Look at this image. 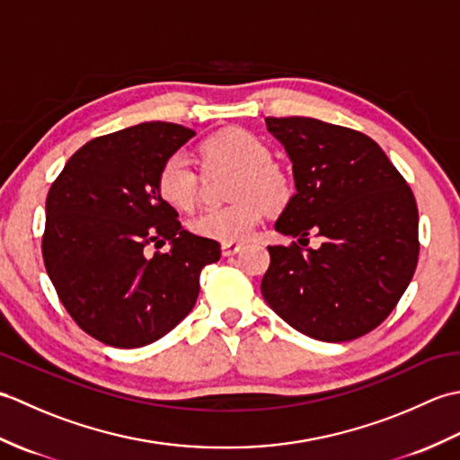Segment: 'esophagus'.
<instances>
[{"mask_svg": "<svg viewBox=\"0 0 460 460\" xmlns=\"http://www.w3.org/2000/svg\"><path fill=\"white\" fill-rule=\"evenodd\" d=\"M243 249L241 243H233V241H225L221 245V251H223V257H233L237 255V252Z\"/></svg>", "mask_w": 460, "mask_h": 460, "instance_id": "1", "label": "esophagus"}]
</instances>
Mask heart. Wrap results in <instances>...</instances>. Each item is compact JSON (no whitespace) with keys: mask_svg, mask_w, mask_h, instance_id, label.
Wrapping results in <instances>:
<instances>
[{"mask_svg":"<svg viewBox=\"0 0 460 460\" xmlns=\"http://www.w3.org/2000/svg\"><path fill=\"white\" fill-rule=\"evenodd\" d=\"M203 150L209 165L227 164L241 170L235 188L239 203L203 209L190 221V227L203 237L245 241L255 231L265 208L275 211L288 201V181L277 165H272L269 144L249 130H223L211 136ZM158 191L165 203L180 209H190L198 201L199 175L188 152L175 150L162 162Z\"/></svg>","mask_w":460,"mask_h":460,"instance_id":"1","label":"heart"}]
</instances>
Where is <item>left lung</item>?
I'll use <instances>...</instances> for the list:
<instances>
[{
    "label": "left lung",
    "instance_id": "obj_1",
    "mask_svg": "<svg viewBox=\"0 0 460 460\" xmlns=\"http://www.w3.org/2000/svg\"><path fill=\"white\" fill-rule=\"evenodd\" d=\"M292 164L296 193L275 223L318 233L302 251L272 245L261 282L267 305L300 334L346 341L384 322L413 279L419 213L407 181L369 136L306 116L265 119Z\"/></svg>",
    "mask_w": 460,
    "mask_h": 460
}]
</instances>
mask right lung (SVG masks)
I'll return each instance as SVG.
<instances>
[{"label": "right lung", "mask_w": 460, "mask_h": 460, "mask_svg": "<svg viewBox=\"0 0 460 460\" xmlns=\"http://www.w3.org/2000/svg\"><path fill=\"white\" fill-rule=\"evenodd\" d=\"M172 122H142L76 150L45 203L43 261L68 314L114 348H142L190 314L217 241L193 235L158 191L162 162L193 138ZM171 251L147 255L150 242Z\"/></svg>", "instance_id": "add662e5"}]
</instances>
